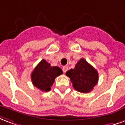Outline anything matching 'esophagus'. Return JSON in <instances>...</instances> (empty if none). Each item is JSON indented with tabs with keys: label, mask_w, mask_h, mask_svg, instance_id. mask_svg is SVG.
<instances>
[{
	"label": "esophagus",
	"mask_w": 125,
	"mask_h": 125,
	"mask_svg": "<svg viewBox=\"0 0 125 125\" xmlns=\"http://www.w3.org/2000/svg\"><path fill=\"white\" fill-rule=\"evenodd\" d=\"M63 70V73H65L66 72H67V70H68V67L67 66H63L62 68Z\"/></svg>",
	"instance_id": "1"
}]
</instances>
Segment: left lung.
<instances>
[{
  "mask_svg": "<svg viewBox=\"0 0 125 125\" xmlns=\"http://www.w3.org/2000/svg\"><path fill=\"white\" fill-rule=\"evenodd\" d=\"M72 83L73 88L82 93H88L92 91L98 81V73L93 66L81 58L73 69L66 73Z\"/></svg>",
  "mask_w": 125,
  "mask_h": 125,
  "instance_id": "left-lung-1",
  "label": "left lung"
}]
</instances>
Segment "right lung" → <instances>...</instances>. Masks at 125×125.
<instances>
[{
	"instance_id": "add662e5",
	"label": "right lung",
	"mask_w": 125,
	"mask_h": 125,
	"mask_svg": "<svg viewBox=\"0 0 125 125\" xmlns=\"http://www.w3.org/2000/svg\"><path fill=\"white\" fill-rule=\"evenodd\" d=\"M62 73L61 68L57 66L52 67L47 61L42 60L31 73V81L38 89L48 92L54 83L55 78Z\"/></svg>"
}]
</instances>
